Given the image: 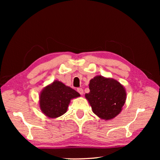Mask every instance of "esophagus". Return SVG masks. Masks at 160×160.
Returning <instances> with one entry per match:
<instances>
[{
    "mask_svg": "<svg viewBox=\"0 0 160 160\" xmlns=\"http://www.w3.org/2000/svg\"><path fill=\"white\" fill-rule=\"evenodd\" d=\"M77 91L79 92V93L80 94V95H83V89H82V88H77Z\"/></svg>",
    "mask_w": 160,
    "mask_h": 160,
    "instance_id": "34e87169",
    "label": "esophagus"
}]
</instances>
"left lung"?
I'll list each match as a JSON object with an SVG mask.
<instances>
[{"label":"left lung","instance_id":"1","mask_svg":"<svg viewBox=\"0 0 160 160\" xmlns=\"http://www.w3.org/2000/svg\"><path fill=\"white\" fill-rule=\"evenodd\" d=\"M89 89L85 98L98 117L111 119L121 112L126 99V93L118 81L96 76L90 81Z\"/></svg>","mask_w":160,"mask_h":160}]
</instances>
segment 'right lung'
Returning a JSON list of instances; mask_svg holds the SVG:
<instances>
[{
  "label": "right lung",
  "mask_w": 160,
  "mask_h": 160,
  "mask_svg": "<svg viewBox=\"0 0 160 160\" xmlns=\"http://www.w3.org/2000/svg\"><path fill=\"white\" fill-rule=\"evenodd\" d=\"M79 96L75 90L55 81L41 92L40 108L47 117L55 118L66 113L71 99Z\"/></svg>",
  "instance_id": "obj_1"
}]
</instances>
